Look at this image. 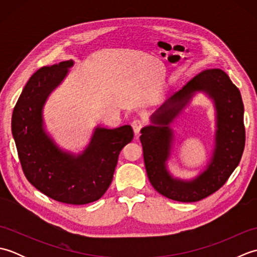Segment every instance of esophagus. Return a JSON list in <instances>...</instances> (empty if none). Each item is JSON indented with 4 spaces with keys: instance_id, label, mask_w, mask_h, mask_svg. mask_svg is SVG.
Wrapping results in <instances>:
<instances>
[{
    "instance_id": "esophagus-1",
    "label": "esophagus",
    "mask_w": 257,
    "mask_h": 257,
    "mask_svg": "<svg viewBox=\"0 0 257 257\" xmlns=\"http://www.w3.org/2000/svg\"><path fill=\"white\" fill-rule=\"evenodd\" d=\"M132 127L134 129V133L136 135H138L140 133V130L144 127V121L141 119H135L132 122Z\"/></svg>"
}]
</instances>
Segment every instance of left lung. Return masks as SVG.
I'll list each match as a JSON object with an SVG mask.
<instances>
[{
	"label": "left lung",
	"mask_w": 257,
	"mask_h": 257,
	"mask_svg": "<svg viewBox=\"0 0 257 257\" xmlns=\"http://www.w3.org/2000/svg\"><path fill=\"white\" fill-rule=\"evenodd\" d=\"M204 91L216 103L217 147L207 170L192 182L173 179L165 169L172 131L168 123L186 104L193 92ZM244 106L237 87L220 68L205 69L189 80L152 114V125L141 130L144 160L149 181L157 192L179 202H196L216 192L235 170L244 151Z\"/></svg>",
	"instance_id": "8db88e82"
}]
</instances>
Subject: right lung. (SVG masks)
Instances as JSON below:
<instances>
[{
    "label": "right lung",
    "instance_id": "add662e5",
    "mask_svg": "<svg viewBox=\"0 0 257 257\" xmlns=\"http://www.w3.org/2000/svg\"><path fill=\"white\" fill-rule=\"evenodd\" d=\"M73 66L65 61L32 75L14 107L12 134L29 182L55 201L83 205L99 200L110 185L118 156L134 138L130 125L97 128L83 155L59 150L43 129L42 108L50 92Z\"/></svg>",
    "mask_w": 257,
    "mask_h": 257
}]
</instances>
